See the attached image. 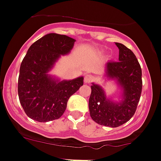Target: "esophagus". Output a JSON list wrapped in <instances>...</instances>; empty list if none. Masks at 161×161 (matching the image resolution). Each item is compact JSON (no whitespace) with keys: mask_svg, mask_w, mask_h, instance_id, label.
Instances as JSON below:
<instances>
[{"mask_svg":"<svg viewBox=\"0 0 161 161\" xmlns=\"http://www.w3.org/2000/svg\"><path fill=\"white\" fill-rule=\"evenodd\" d=\"M94 77L92 75H91V74H86V75L84 76V82L85 83L89 84V83H92Z\"/></svg>","mask_w":161,"mask_h":161,"instance_id":"34e87169","label":"esophagus"}]
</instances>
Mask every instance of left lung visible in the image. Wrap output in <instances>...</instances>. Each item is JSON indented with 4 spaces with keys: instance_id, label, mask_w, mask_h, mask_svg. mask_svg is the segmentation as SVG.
<instances>
[{
    "instance_id": "8db88e82",
    "label": "left lung",
    "mask_w": 161,
    "mask_h": 161,
    "mask_svg": "<svg viewBox=\"0 0 161 161\" xmlns=\"http://www.w3.org/2000/svg\"><path fill=\"white\" fill-rule=\"evenodd\" d=\"M115 44L119 48V61L106 63V77L121 87L122 100L116 103L108 99L103 87L92 83L88 104L92 120L110 128L124 125L134 116L142 87V69L135 54L124 44Z\"/></svg>"
}]
</instances>
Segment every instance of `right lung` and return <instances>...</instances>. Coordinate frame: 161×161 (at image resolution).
I'll use <instances>...</instances> for the list:
<instances>
[{"label":"right lung","instance_id":"right-lung-1","mask_svg":"<svg viewBox=\"0 0 161 161\" xmlns=\"http://www.w3.org/2000/svg\"><path fill=\"white\" fill-rule=\"evenodd\" d=\"M74 42L66 35L48 33L27 51L20 66L18 93L30 118L47 122L61 117L69 97L84 84L83 77L60 81L47 74L61 55L69 53Z\"/></svg>","mask_w":161,"mask_h":161}]
</instances>
